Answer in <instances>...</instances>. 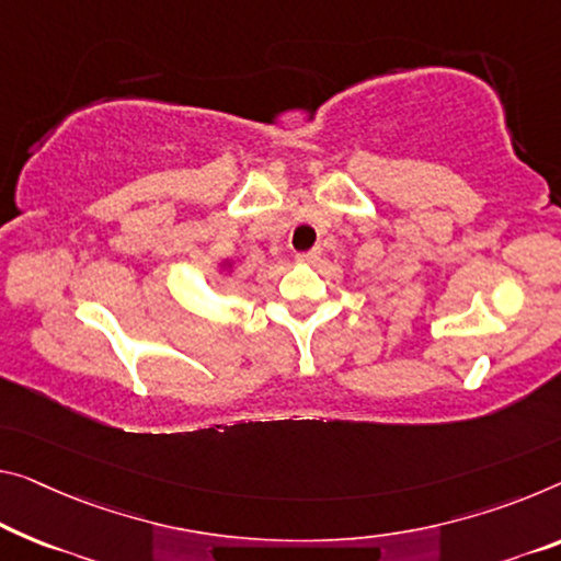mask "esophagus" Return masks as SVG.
<instances>
[{"instance_id": "obj_1", "label": "esophagus", "mask_w": 561, "mask_h": 561, "mask_svg": "<svg viewBox=\"0 0 561 561\" xmlns=\"http://www.w3.org/2000/svg\"><path fill=\"white\" fill-rule=\"evenodd\" d=\"M321 257V248H310L306 253H298V261H318Z\"/></svg>"}]
</instances>
